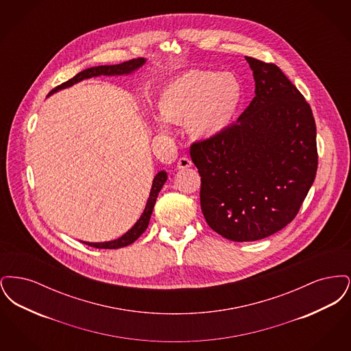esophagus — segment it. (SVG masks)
<instances>
[{
	"instance_id": "obj_1",
	"label": "esophagus",
	"mask_w": 351,
	"mask_h": 351,
	"mask_svg": "<svg viewBox=\"0 0 351 351\" xmlns=\"http://www.w3.org/2000/svg\"><path fill=\"white\" fill-rule=\"evenodd\" d=\"M192 166V160L188 156H182L178 160V168L179 169H185V168L191 167Z\"/></svg>"
}]
</instances>
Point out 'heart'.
<instances>
[{
  "label": "heart",
  "mask_w": 351,
  "mask_h": 351,
  "mask_svg": "<svg viewBox=\"0 0 351 351\" xmlns=\"http://www.w3.org/2000/svg\"><path fill=\"white\" fill-rule=\"evenodd\" d=\"M243 102V86L229 72L195 71L173 79L163 88L155 117L160 130L169 122H186L196 139H212L226 132L235 121Z\"/></svg>",
  "instance_id": "obj_1"
}]
</instances>
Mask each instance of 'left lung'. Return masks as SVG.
<instances>
[{
	"label": "left lung",
	"mask_w": 351,
	"mask_h": 351,
	"mask_svg": "<svg viewBox=\"0 0 351 351\" xmlns=\"http://www.w3.org/2000/svg\"><path fill=\"white\" fill-rule=\"evenodd\" d=\"M255 97L226 132L195 142L206 223L249 242L282 230L300 210L317 172L316 122L282 69L246 56Z\"/></svg>",
	"instance_id": "obj_1"
}]
</instances>
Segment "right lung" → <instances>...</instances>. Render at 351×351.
Returning <instances> with one entry per match:
<instances>
[{
	"label": "right lung",
	"mask_w": 351,
	"mask_h": 351,
	"mask_svg": "<svg viewBox=\"0 0 351 351\" xmlns=\"http://www.w3.org/2000/svg\"><path fill=\"white\" fill-rule=\"evenodd\" d=\"M145 59L143 58H138V59H132V60H128V62H123L121 64H114V66H99V67L88 68V69H84L82 72H79L76 76H73L72 79H69L66 83L60 84L58 85L56 88H53L51 90L49 95L59 90V89H63V88H67L71 86L73 84L79 83L84 79H89V77H95V76H113V75H128L130 72H133L135 69H138L139 67H142L145 64ZM167 180V172L165 171H160L156 173V176L154 178V182H152V186H151L150 197L147 200V204L145 206V210L142 213V216L139 217V219L135 222L133 228L128 232L126 234H123L121 238L114 239V241H109V242H100V243H89V242H84L85 245L90 246V247H96V249H119V247H125L128 245H132L134 241H136L141 234L143 233L147 226H149V222H150L151 213H152V209H154V205H155V201L158 197V193L160 192L163 184L166 183Z\"/></svg>",
	"instance_id": "1"
}]
</instances>
